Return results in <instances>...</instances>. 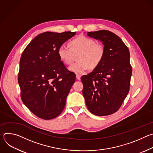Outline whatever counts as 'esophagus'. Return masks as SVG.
<instances>
[{"label":"esophagus","mask_w":153,"mask_h":153,"mask_svg":"<svg viewBox=\"0 0 153 153\" xmlns=\"http://www.w3.org/2000/svg\"><path fill=\"white\" fill-rule=\"evenodd\" d=\"M80 78H81V75L80 74H76V79L77 80H80Z\"/></svg>","instance_id":"34e87169"}]
</instances>
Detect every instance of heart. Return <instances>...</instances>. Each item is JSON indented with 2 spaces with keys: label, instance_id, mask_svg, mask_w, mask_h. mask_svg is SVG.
Instances as JSON below:
<instances>
[{
  "label": "heart",
  "instance_id": "obj_1",
  "mask_svg": "<svg viewBox=\"0 0 153 153\" xmlns=\"http://www.w3.org/2000/svg\"><path fill=\"white\" fill-rule=\"evenodd\" d=\"M69 45L70 48L63 45L60 46L57 53L60 59L65 65L71 64L74 54L79 53V62L69 67V70L75 73L82 74L89 68H97L104 57L105 51L103 46L91 38L80 36L71 40Z\"/></svg>",
  "mask_w": 153,
  "mask_h": 153
}]
</instances>
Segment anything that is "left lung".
<instances>
[{
  "label": "left lung",
  "instance_id": "left-lung-1",
  "mask_svg": "<svg viewBox=\"0 0 153 153\" xmlns=\"http://www.w3.org/2000/svg\"><path fill=\"white\" fill-rule=\"evenodd\" d=\"M101 41L104 57L99 66L81 77L86 105L93 114L104 116L119 110L129 91L132 67L129 51L122 39L107 30L87 33Z\"/></svg>",
  "mask_w": 153,
  "mask_h": 153
}]
</instances>
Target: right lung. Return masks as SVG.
Segmentation results:
<instances>
[{
  "instance_id": "1",
  "label": "right lung",
  "mask_w": 153,
  "mask_h": 153,
  "mask_svg": "<svg viewBox=\"0 0 153 153\" xmlns=\"http://www.w3.org/2000/svg\"><path fill=\"white\" fill-rule=\"evenodd\" d=\"M45 32L25 48L20 60L18 82L23 103L38 117L53 119L63 111L66 99L76 80L60 59V46L76 34Z\"/></svg>"
}]
</instances>
